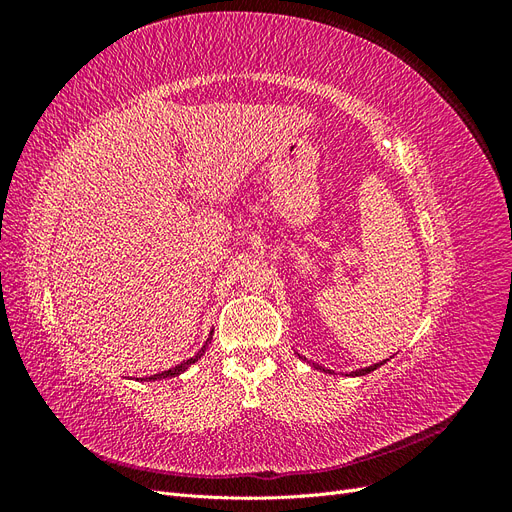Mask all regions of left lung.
<instances>
[{
	"label": "left lung",
	"mask_w": 512,
	"mask_h": 512,
	"mask_svg": "<svg viewBox=\"0 0 512 512\" xmlns=\"http://www.w3.org/2000/svg\"><path fill=\"white\" fill-rule=\"evenodd\" d=\"M301 359H303V356H301ZM386 361H380V363H376V365H369V367H365V369H356V371H352V374L350 376H365V374H369V371H374V369H378L380 365H384ZM318 367V365H316Z\"/></svg>",
	"instance_id": "8db88e82"
}]
</instances>
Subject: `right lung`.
Masks as SVG:
<instances>
[{
	"mask_svg": "<svg viewBox=\"0 0 512 512\" xmlns=\"http://www.w3.org/2000/svg\"><path fill=\"white\" fill-rule=\"evenodd\" d=\"M211 342V335H209V339H207V344ZM207 344L203 346V348H200L198 350V354L196 356H192V359H188V361H183V363H179V365H175L173 369H166V371H162V374H156V376H149L147 380H162V378H173V376H179L181 374V371H185V369H188L192 363H196L198 359H200V356H203L205 354V350H207ZM145 380V378H143Z\"/></svg>",
	"mask_w": 512,
	"mask_h": 512,
	"instance_id": "obj_1",
	"label": "right lung"
}]
</instances>
